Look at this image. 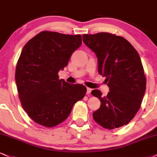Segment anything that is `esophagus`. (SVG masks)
Instances as JSON below:
<instances>
[{"label":"esophagus","instance_id":"obj_1","mask_svg":"<svg viewBox=\"0 0 157 157\" xmlns=\"http://www.w3.org/2000/svg\"><path fill=\"white\" fill-rule=\"evenodd\" d=\"M90 92H91V89L89 88H87V91H86V94H90Z\"/></svg>","mask_w":157,"mask_h":157}]
</instances>
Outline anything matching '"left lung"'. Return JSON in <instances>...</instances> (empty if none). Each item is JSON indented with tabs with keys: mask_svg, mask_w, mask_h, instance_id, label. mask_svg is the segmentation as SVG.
Wrapping results in <instances>:
<instances>
[{
	"mask_svg": "<svg viewBox=\"0 0 157 157\" xmlns=\"http://www.w3.org/2000/svg\"><path fill=\"white\" fill-rule=\"evenodd\" d=\"M82 40L97 56L98 71L109 89L106 97L99 90L91 91L101 101L94 121L108 129L126 125L139 110L146 88L138 52L124 38L109 33L84 34Z\"/></svg>",
	"mask_w": 157,
	"mask_h": 157,
	"instance_id": "1",
	"label": "left lung"
}]
</instances>
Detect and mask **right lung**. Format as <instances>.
<instances>
[{"instance_id":"add662e5","label":"right lung","mask_w":157,"mask_h":157,"mask_svg":"<svg viewBox=\"0 0 157 157\" xmlns=\"http://www.w3.org/2000/svg\"><path fill=\"white\" fill-rule=\"evenodd\" d=\"M81 44L80 35L42 31L22 49L15 81L22 107L37 124L47 127L60 124L85 97L86 86L69 84L58 75Z\"/></svg>"}]
</instances>
